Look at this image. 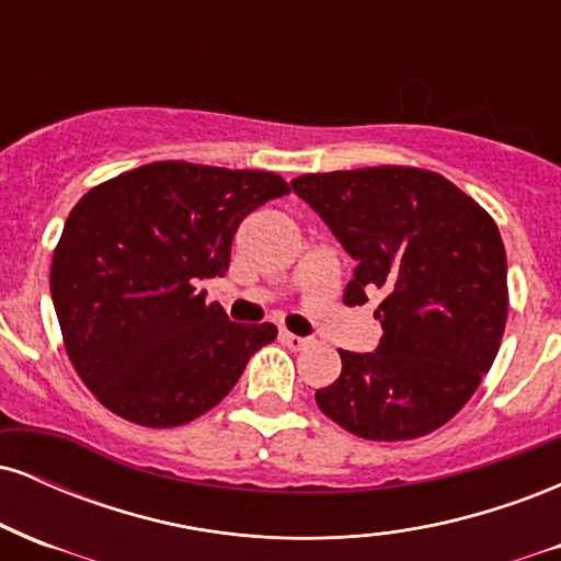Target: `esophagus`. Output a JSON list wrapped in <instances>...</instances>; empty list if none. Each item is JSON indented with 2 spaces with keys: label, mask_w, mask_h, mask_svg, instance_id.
Returning a JSON list of instances; mask_svg holds the SVG:
<instances>
[{
  "label": "esophagus",
  "mask_w": 561,
  "mask_h": 561,
  "mask_svg": "<svg viewBox=\"0 0 561 561\" xmlns=\"http://www.w3.org/2000/svg\"><path fill=\"white\" fill-rule=\"evenodd\" d=\"M279 337H282V343L289 347V351H302V347L311 343L308 337H300V334H293V332H282Z\"/></svg>",
  "instance_id": "1"
}]
</instances>
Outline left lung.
<instances>
[{"label":"left lung","instance_id":"8db88e82","mask_svg":"<svg viewBox=\"0 0 561 561\" xmlns=\"http://www.w3.org/2000/svg\"><path fill=\"white\" fill-rule=\"evenodd\" d=\"M356 261L345 306L382 293L375 353L340 351L319 409L366 440H411L461 411L493 366L508 289L499 227L440 173L405 165L293 179Z\"/></svg>","mask_w":561,"mask_h":561}]
</instances>
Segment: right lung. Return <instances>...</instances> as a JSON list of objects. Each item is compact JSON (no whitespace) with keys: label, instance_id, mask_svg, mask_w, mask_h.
I'll return each mask as SVG.
<instances>
[{"label":"right lung","instance_id":"right-lung-1","mask_svg":"<svg viewBox=\"0 0 561 561\" xmlns=\"http://www.w3.org/2000/svg\"><path fill=\"white\" fill-rule=\"evenodd\" d=\"M287 192L268 171L163 160L76 203L49 289L70 364L105 409L179 427L227 398L276 327L234 324L197 282L227 274L242 218Z\"/></svg>","mask_w":561,"mask_h":561}]
</instances>
